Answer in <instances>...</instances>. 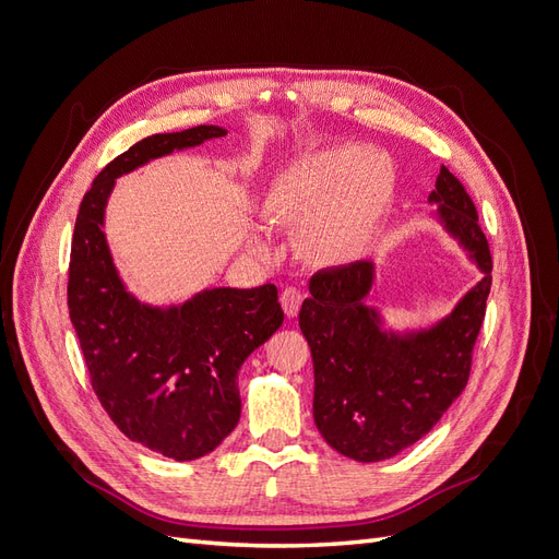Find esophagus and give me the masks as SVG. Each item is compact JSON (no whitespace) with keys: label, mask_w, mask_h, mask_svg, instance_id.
<instances>
[{"label":"esophagus","mask_w":559,"mask_h":559,"mask_svg":"<svg viewBox=\"0 0 559 559\" xmlns=\"http://www.w3.org/2000/svg\"><path fill=\"white\" fill-rule=\"evenodd\" d=\"M280 302H282V308H284V314L292 319V317H296L298 310H300L302 294H300V289H296V286H286V289H284L282 296H280Z\"/></svg>","instance_id":"1"}]
</instances>
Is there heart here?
Segmentation results:
<instances>
[{"label":"heart","mask_w":559,"mask_h":559,"mask_svg":"<svg viewBox=\"0 0 559 559\" xmlns=\"http://www.w3.org/2000/svg\"><path fill=\"white\" fill-rule=\"evenodd\" d=\"M394 165L361 144H337L302 158L273 198L282 224L302 226L314 263H343L366 247L394 191Z\"/></svg>","instance_id":"b5f03b06"}]
</instances>
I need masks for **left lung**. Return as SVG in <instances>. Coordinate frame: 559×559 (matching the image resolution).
I'll return each mask as SVG.
<instances>
[{
    "label": "left lung",
    "mask_w": 559,
    "mask_h": 559,
    "mask_svg": "<svg viewBox=\"0 0 559 559\" xmlns=\"http://www.w3.org/2000/svg\"><path fill=\"white\" fill-rule=\"evenodd\" d=\"M436 216L478 265L483 280L433 326L384 331L364 298L376 263L319 270L298 324L312 352L314 425L324 441L357 462H382L417 443L464 392L471 354L492 286V257L473 200L443 165L436 179Z\"/></svg>",
    "instance_id": "obj_1"
}]
</instances>
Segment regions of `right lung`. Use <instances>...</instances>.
<instances>
[{
  "label": "right lung",
  "instance_id": "add662e5",
  "mask_svg": "<svg viewBox=\"0 0 559 559\" xmlns=\"http://www.w3.org/2000/svg\"><path fill=\"white\" fill-rule=\"evenodd\" d=\"M224 134L198 126L132 144L83 195L72 238L67 306L95 394L130 441L177 462L210 454L238 425V370L284 312L273 284L218 286L165 308L142 302L114 265L105 210L118 177Z\"/></svg>",
  "mask_w": 559,
  "mask_h": 559
}]
</instances>
